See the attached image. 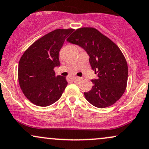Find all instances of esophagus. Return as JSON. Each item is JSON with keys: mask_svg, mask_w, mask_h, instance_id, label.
Returning <instances> with one entry per match:
<instances>
[{"mask_svg": "<svg viewBox=\"0 0 149 149\" xmlns=\"http://www.w3.org/2000/svg\"><path fill=\"white\" fill-rule=\"evenodd\" d=\"M82 79L81 77H75L74 78V81H81Z\"/></svg>", "mask_w": 149, "mask_h": 149, "instance_id": "34e87169", "label": "esophagus"}]
</instances>
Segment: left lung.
Listing matches in <instances>:
<instances>
[{
	"mask_svg": "<svg viewBox=\"0 0 149 149\" xmlns=\"http://www.w3.org/2000/svg\"><path fill=\"white\" fill-rule=\"evenodd\" d=\"M79 45L89 56V63L97 78L86 99L98 108H105L120 98L127 86L128 68L123 53L109 38L94 28L77 29L67 39Z\"/></svg>",
	"mask_w": 149,
	"mask_h": 149,
	"instance_id": "left-lung-1",
	"label": "left lung"
}]
</instances>
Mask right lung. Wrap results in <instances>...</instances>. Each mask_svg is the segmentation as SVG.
Returning a JSON list of instances; mask_svg holds the SVG:
<instances>
[{
  "mask_svg": "<svg viewBox=\"0 0 149 149\" xmlns=\"http://www.w3.org/2000/svg\"><path fill=\"white\" fill-rule=\"evenodd\" d=\"M74 29H56L36 40L25 51L19 63L20 88L27 99L40 107L49 106L62 95L68 81L56 76L60 66L59 52Z\"/></svg>",
  "mask_w": 149,
  "mask_h": 149,
  "instance_id": "add662e5",
  "label": "right lung"
}]
</instances>
